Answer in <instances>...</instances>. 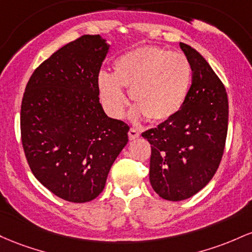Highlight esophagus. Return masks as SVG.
Masks as SVG:
<instances>
[{
    "label": "esophagus",
    "instance_id": "obj_1",
    "mask_svg": "<svg viewBox=\"0 0 252 252\" xmlns=\"http://www.w3.org/2000/svg\"><path fill=\"white\" fill-rule=\"evenodd\" d=\"M139 137H140V133L135 128H131L128 131L129 140H134V139H137V138H139Z\"/></svg>",
    "mask_w": 252,
    "mask_h": 252
}]
</instances>
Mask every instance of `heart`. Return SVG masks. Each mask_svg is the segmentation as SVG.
<instances>
[{"instance_id":"b5f03b06","label":"heart","mask_w":252,"mask_h":252,"mask_svg":"<svg viewBox=\"0 0 252 252\" xmlns=\"http://www.w3.org/2000/svg\"><path fill=\"white\" fill-rule=\"evenodd\" d=\"M191 80L190 62L183 53L143 46L119 56L113 63V75L98 73L97 88L103 106L113 117L125 113L128 101L123 88H126L137 106V117L163 121L182 108Z\"/></svg>"}]
</instances>
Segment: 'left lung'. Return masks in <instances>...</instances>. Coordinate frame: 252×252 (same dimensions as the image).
<instances>
[{
	"label": "left lung",
	"instance_id": "left-lung-1",
	"mask_svg": "<svg viewBox=\"0 0 252 252\" xmlns=\"http://www.w3.org/2000/svg\"><path fill=\"white\" fill-rule=\"evenodd\" d=\"M193 70L190 90L174 117L144 132L151 144L150 183L169 201L189 199L216 174L228 124L226 89L205 58L180 42Z\"/></svg>",
	"mask_w": 252,
	"mask_h": 252
}]
</instances>
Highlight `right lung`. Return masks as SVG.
<instances>
[{"instance_id": "add662e5", "label": "right lung", "mask_w": 252, "mask_h": 252, "mask_svg": "<svg viewBox=\"0 0 252 252\" xmlns=\"http://www.w3.org/2000/svg\"><path fill=\"white\" fill-rule=\"evenodd\" d=\"M111 45L83 35L34 70L21 103V140L35 179L61 199L82 203L103 190L129 127L107 117L97 76Z\"/></svg>"}]
</instances>
